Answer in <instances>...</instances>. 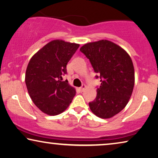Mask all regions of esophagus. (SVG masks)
Returning a JSON list of instances; mask_svg holds the SVG:
<instances>
[{
    "instance_id": "esophagus-1",
    "label": "esophagus",
    "mask_w": 158,
    "mask_h": 158,
    "mask_svg": "<svg viewBox=\"0 0 158 158\" xmlns=\"http://www.w3.org/2000/svg\"><path fill=\"white\" fill-rule=\"evenodd\" d=\"M85 89H86V86H85V85H82V86L80 87V88L79 89V91H84V90H85Z\"/></svg>"
}]
</instances>
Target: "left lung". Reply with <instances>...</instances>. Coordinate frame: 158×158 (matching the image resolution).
Segmentation results:
<instances>
[{"label": "left lung", "mask_w": 158, "mask_h": 158, "mask_svg": "<svg viewBox=\"0 0 158 158\" xmlns=\"http://www.w3.org/2000/svg\"><path fill=\"white\" fill-rule=\"evenodd\" d=\"M80 51L89 59L101 82L96 99L89 103L90 109L100 118H111L124 108L133 92L135 77L131 57L107 40L86 44Z\"/></svg>", "instance_id": "obj_1"}]
</instances>
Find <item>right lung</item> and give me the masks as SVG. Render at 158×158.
<instances>
[{"label":"right lung","instance_id":"obj_1","mask_svg":"<svg viewBox=\"0 0 158 158\" xmlns=\"http://www.w3.org/2000/svg\"><path fill=\"white\" fill-rule=\"evenodd\" d=\"M79 44L56 39L36 52L27 67L25 83L30 97L39 110L48 115L62 113L68 107L76 90L62 81L66 66Z\"/></svg>","mask_w":158,"mask_h":158}]
</instances>
